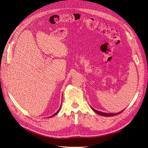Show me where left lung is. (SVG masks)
<instances>
[{
	"mask_svg": "<svg viewBox=\"0 0 148 148\" xmlns=\"http://www.w3.org/2000/svg\"><path fill=\"white\" fill-rule=\"evenodd\" d=\"M92 110L95 112H96V113H97V114H100V115H103V116H106V117H112V116H114V115H118V114H120L121 112H123V110H122V111H121V112H119V113H115V114H107V113H104V112H99V111H97V110H95V109H94L93 108H92Z\"/></svg>",
	"mask_w": 148,
	"mask_h": 148,
	"instance_id": "left-lung-1",
	"label": "left lung"
}]
</instances>
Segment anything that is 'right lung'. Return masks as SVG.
I'll return each instance as SVG.
<instances>
[{
    "mask_svg": "<svg viewBox=\"0 0 148 148\" xmlns=\"http://www.w3.org/2000/svg\"><path fill=\"white\" fill-rule=\"evenodd\" d=\"M60 109H59V110H58V111L57 112H56V113H55V114H53V115H52V117H53V115H56V114H57L58 112H59V110H60Z\"/></svg>",
    "mask_w": 148,
    "mask_h": 148,
    "instance_id": "1",
    "label": "right lung"
}]
</instances>
